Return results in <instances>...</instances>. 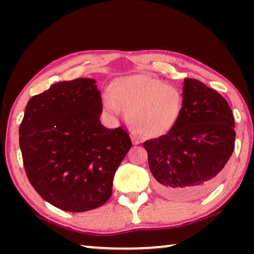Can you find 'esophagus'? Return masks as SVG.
<instances>
[{"instance_id": "1", "label": "esophagus", "mask_w": 254, "mask_h": 254, "mask_svg": "<svg viewBox=\"0 0 254 254\" xmlns=\"http://www.w3.org/2000/svg\"><path fill=\"white\" fill-rule=\"evenodd\" d=\"M132 141H133V144H139L140 143V141L137 140V137H135V136H132Z\"/></svg>"}]
</instances>
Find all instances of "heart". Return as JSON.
<instances>
[{"instance_id":"b5f03b06","label":"heart","mask_w":254,"mask_h":254,"mask_svg":"<svg viewBox=\"0 0 254 254\" xmlns=\"http://www.w3.org/2000/svg\"><path fill=\"white\" fill-rule=\"evenodd\" d=\"M102 103L110 115L123 109L132 130L145 137L165 135L177 126L183 112V95L177 87L145 74L119 78L113 91L103 93Z\"/></svg>"}]
</instances>
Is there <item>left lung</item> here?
<instances>
[{
	"label": "left lung",
	"mask_w": 254,
	"mask_h": 254,
	"mask_svg": "<svg viewBox=\"0 0 254 254\" xmlns=\"http://www.w3.org/2000/svg\"><path fill=\"white\" fill-rule=\"evenodd\" d=\"M234 141V118L229 103L201 81L186 78L177 126L143 143L158 191L175 200L203 197L220 180Z\"/></svg>",
	"instance_id": "left-lung-1"
}]
</instances>
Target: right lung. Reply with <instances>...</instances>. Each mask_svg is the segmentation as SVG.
<instances>
[{
	"label": "right lung",
	"mask_w": 254,
	"mask_h": 254,
	"mask_svg": "<svg viewBox=\"0 0 254 254\" xmlns=\"http://www.w3.org/2000/svg\"><path fill=\"white\" fill-rule=\"evenodd\" d=\"M96 80L60 81L30 98L19 130L28 179L42 198L66 212L106 203L132 143L122 127L101 123Z\"/></svg>",
	"instance_id": "1"
}]
</instances>
